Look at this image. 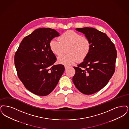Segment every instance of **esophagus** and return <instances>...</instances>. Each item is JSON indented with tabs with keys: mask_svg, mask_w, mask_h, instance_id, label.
<instances>
[{
	"mask_svg": "<svg viewBox=\"0 0 129 129\" xmlns=\"http://www.w3.org/2000/svg\"><path fill=\"white\" fill-rule=\"evenodd\" d=\"M68 67H69L67 66H64V68H65V69H66V70H67Z\"/></svg>",
	"mask_w": 129,
	"mask_h": 129,
	"instance_id": "esophagus-1",
	"label": "esophagus"
}]
</instances>
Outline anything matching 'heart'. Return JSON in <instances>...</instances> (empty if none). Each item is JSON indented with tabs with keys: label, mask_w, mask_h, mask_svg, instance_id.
<instances>
[{
	"label": "heart",
	"mask_w": 129,
	"mask_h": 129,
	"mask_svg": "<svg viewBox=\"0 0 129 129\" xmlns=\"http://www.w3.org/2000/svg\"><path fill=\"white\" fill-rule=\"evenodd\" d=\"M58 40L52 39L49 43L51 51L57 56L60 55L63 48H67V55L57 59L59 63L69 66L78 61L82 62L88 57L91 50L90 40L78 33L69 30L58 37Z\"/></svg>",
	"instance_id": "b5f03b06"
}]
</instances>
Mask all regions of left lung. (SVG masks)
<instances>
[{"mask_svg":"<svg viewBox=\"0 0 129 129\" xmlns=\"http://www.w3.org/2000/svg\"><path fill=\"white\" fill-rule=\"evenodd\" d=\"M90 40L91 50L84 61L74 67L73 83L81 93L90 95L106 86L115 70L117 50L106 34L91 27L76 28Z\"/></svg>","mask_w":129,"mask_h":129,"instance_id":"obj_1","label":"left lung"}]
</instances>
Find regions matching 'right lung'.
<instances>
[{"mask_svg":"<svg viewBox=\"0 0 129 129\" xmlns=\"http://www.w3.org/2000/svg\"><path fill=\"white\" fill-rule=\"evenodd\" d=\"M59 36L54 29H36L24 37L14 56L18 78L35 94L46 96L54 89L64 71L62 64H53L56 58L50 50L51 40Z\"/></svg>","mask_w":129,"mask_h":129,"instance_id":"add662e5","label":"right lung"}]
</instances>
